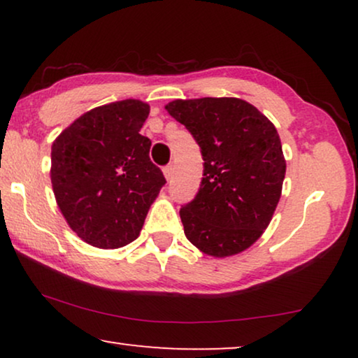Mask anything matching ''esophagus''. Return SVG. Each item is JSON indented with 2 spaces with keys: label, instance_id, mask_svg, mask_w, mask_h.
Wrapping results in <instances>:
<instances>
[{
  "label": "esophagus",
  "instance_id": "obj_1",
  "mask_svg": "<svg viewBox=\"0 0 358 358\" xmlns=\"http://www.w3.org/2000/svg\"><path fill=\"white\" fill-rule=\"evenodd\" d=\"M163 173H164V178L168 179V180L173 179V174H174V168H173V164L166 166V168L163 169Z\"/></svg>",
  "mask_w": 358,
  "mask_h": 358
}]
</instances>
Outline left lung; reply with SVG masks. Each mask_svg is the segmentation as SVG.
I'll return each instance as SVG.
<instances>
[{
    "label": "left lung",
    "mask_w": 358,
    "mask_h": 358,
    "mask_svg": "<svg viewBox=\"0 0 358 358\" xmlns=\"http://www.w3.org/2000/svg\"><path fill=\"white\" fill-rule=\"evenodd\" d=\"M203 156V178L180 208L195 248L228 257L251 248L271 223L285 179L280 136L257 107L238 97L176 99L166 106Z\"/></svg>",
    "instance_id": "obj_1"
}]
</instances>
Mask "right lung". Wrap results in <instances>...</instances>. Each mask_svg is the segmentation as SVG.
<instances>
[{"label": "right lung", "mask_w": 358, "mask_h": 358, "mask_svg": "<svg viewBox=\"0 0 358 358\" xmlns=\"http://www.w3.org/2000/svg\"><path fill=\"white\" fill-rule=\"evenodd\" d=\"M150 106L125 99L94 107L52 145L50 179L68 227L101 249L138 238L166 179L150 161L151 141L140 135Z\"/></svg>", "instance_id": "right-lung-1"}]
</instances>
